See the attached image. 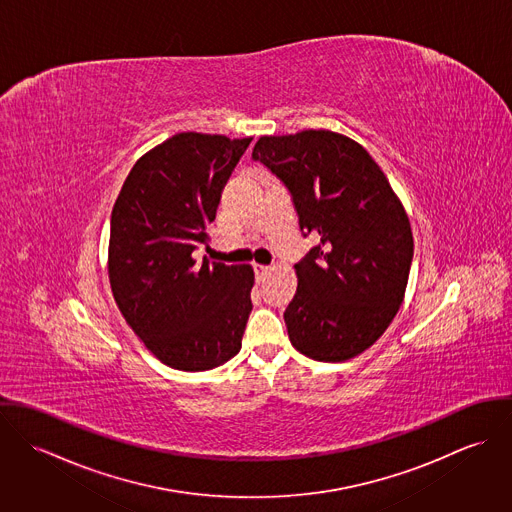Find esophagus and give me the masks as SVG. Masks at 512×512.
<instances>
[{
    "mask_svg": "<svg viewBox=\"0 0 512 512\" xmlns=\"http://www.w3.org/2000/svg\"><path fill=\"white\" fill-rule=\"evenodd\" d=\"M274 268L272 266H264V264H254V272L258 278H264L266 274H270Z\"/></svg>",
    "mask_w": 512,
    "mask_h": 512,
    "instance_id": "34e87169",
    "label": "esophagus"
}]
</instances>
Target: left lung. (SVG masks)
<instances>
[{
	"label": "left lung",
	"instance_id": "left-lung-1",
	"mask_svg": "<svg viewBox=\"0 0 512 512\" xmlns=\"http://www.w3.org/2000/svg\"><path fill=\"white\" fill-rule=\"evenodd\" d=\"M252 157L284 181L301 230L319 240L295 264L284 313L293 347L323 363L361 355L408 286L414 236L402 201L365 147L331 130L262 136Z\"/></svg>",
	"mask_w": 512,
	"mask_h": 512
}]
</instances>
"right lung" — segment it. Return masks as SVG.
Here are the masks:
<instances>
[{"instance_id":"right-lung-1","label":"right lung","mask_w":512,"mask_h":512,"mask_svg":"<svg viewBox=\"0 0 512 512\" xmlns=\"http://www.w3.org/2000/svg\"><path fill=\"white\" fill-rule=\"evenodd\" d=\"M252 138L183 132L149 149L126 177L110 220L108 278L126 323L163 365H224L252 311L250 264H197L220 193Z\"/></svg>"}]
</instances>
